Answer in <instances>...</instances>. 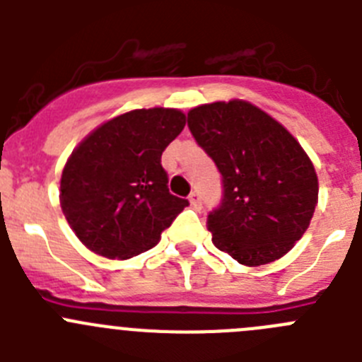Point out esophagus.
<instances>
[{
	"label": "esophagus",
	"mask_w": 362,
	"mask_h": 362,
	"mask_svg": "<svg viewBox=\"0 0 362 362\" xmlns=\"http://www.w3.org/2000/svg\"><path fill=\"white\" fill-rule=\"evenodd\" d=\"M188 201H190V204L194 206L196 210L201 209V196H199V192H192L190 197H188Z\"/></svg>",
	"instance_id": "34e87169"
}]
</instances>
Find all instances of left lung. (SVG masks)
I'll return each instance as SVG.
<instances>
[{"label":"left lung","mask_w":362,"mask_h":362,"mask_svg":"<svg viewBox=\"0 0 362 362\" xmlns=\"http://www.w3.org/2000/svg\"><path fill=\"white\" fill-rule=\"evenodd\" d=\"M188 129L223 183L219 206L206 219L214 245L246 267L283 257L308 228L319 192L296 137L239 99L192 108Z\"/></svg>","instance_id":"8db88e82"}]
</instances>
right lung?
<instances>
[{
    "label": "right lung",
    "mask_w": 362,
    "mask_h": 362,
    "mask_svg": "<svg viewBox=\"0 0 362 362\" xmlns=\"http://www.w3.org/2000/svg\"><path fill=\"white\" fill-rule=\"evenodd\" d=\"M185 129L175 108H141L107 121L74 150L62 209L79 241L108 259L150 250L188 206L172 196L161 153Z\"/></svg>",
    "instance_id": "add662e5"
}]
</instances>
